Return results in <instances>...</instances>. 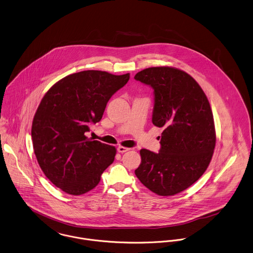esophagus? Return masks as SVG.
I'll list each match as a JSON object with an SVG mask.
<instances>
[{
    "mask_svg": "<svg viewBox=\"0 0 253 253\" xmlns=\"http://www.w3.org/2000/svg\"><path fill=\"white\" fill-rule=\"evenodd\" d=\"M130 149H128V148H125V147H121V146H119L118 148H117V152H120V153H124V152H128Z\"/></svg>",
    "mask_w": 253,
    "mask_h": 253,
    "instance_id": "34e87169",
    "label": "esophagus"
}]
</instances>
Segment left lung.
Masks as SVG:
<instances>
[{"label": "left lung", "instance_id": "1", "mask_svg": "<svg viewBox=\"0 0 253 253\" xmlns=\"http://www.w3.org/2000/svg\"><path fill=\"white\" fill-rule=\"evenodd\" d=\"M134 78L153 89L152 123L164 128L159 152L141 150L135 174L154 194L176 195L202 177L212 158L216 135L209 101L191 75L174 67H150Z\"/></svg>", "mask_w": 253, "mask_h": 253}]
</instances>
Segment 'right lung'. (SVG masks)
Here are the masks:
<instances>
[{"mask_svg":"<svg viewBox=\"0 0 253 253\" xmlns=\"http://www.w3.org/2000/svg\"><path fill=\"white\" fill-rule=\"evenodd\" d=\"M130 78L100 70L70 74L46 93L35 113L31 136L38 163L51 183L79 196L94 189L113 162L112 146L85 136L101 121L107 101Z\"/></svg>","mask_w":253,"mask_h":253,"instance_id":"1","label":"right lung"}]
</instances>
